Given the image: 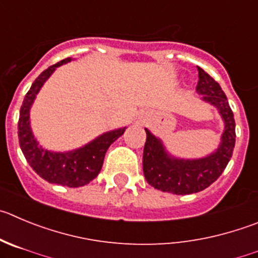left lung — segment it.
<instances>
[{"instance_id": "obj_1", "label": "left lung", "mask_w": 258, "mask_h": 258, "mask_svg": "<svg viewBox=\"0 0 258 258\" xmlns=\"http://www.w3.org/2000/svg\"><path fill=\"white\" fill-rule=\"evenodd\" d=\"M199 70V83L196 91L202 100L218 108L224 121V132L219 148L210 155L200 159L174 158L165 150L162 140L154 136L148 128L144 146V175L150 186L173 195H191L208 188L227 168L235 145L234 115L228 103L227 95L220 85L206 74Z\"/></svg>"}]
</instances>
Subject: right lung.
Wrapping results in <instances>:
<instances>
[{"mask_svg":"<svg viewBox=\"0 0 258 258\" xmlns=\"http://www.w3.org/2000/svg\"><path fill=\"white\" fill-rule=\"evenodd\" d=\"M70 61L71 58L62 59L58 63L44 70L35 79L30 90L26 93L20 108L18 134L21 151L29 165L38 175L49 183L67 187H81L88 184L99 174L108 148L118 137L123 135L126 127L105 132L83 148L66 153H54L39 146L30 128V108L40 88L53 74V71Z\"/></svg>","mask_w":258,"mask_h":258,"instance_id":"1","label":"right lung"}]
</instances>
